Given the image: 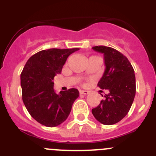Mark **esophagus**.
Returning a JSON list of instances; mask_svg holds the SVG:
<instances>
[{
	"instance_id": "obj_1",
	"label": "esophagus",
	"mask_w": 156,
	"mask_h": 156,
	"mask_svg": "<svg viewBox=\"0 0 156 156\" xmlns=\"http://www.w3.org/2000/svg\"><path fill=\"white\" fill-rule=\"evenodd\" d=\"M80 94H84V95H87L89 94V91H87V90H80Z\"/></svg>"
}]
</instances>
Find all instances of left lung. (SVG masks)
<instances>
[{
    "label": "left lung",
    "instance_id": "obj_1",
    "mask_svg": "<svg viewBox=\"0 0 156 156\" xmlns=\"http://www.w3.org/2000/svg\"><path fill=\"white\" fill-rule=\"evenodd\" d=\"M92 48L104 54L105 70L98 86L109 90L99 105L92 109V114L102 124H115L126 116L133 104L136 94L134 70L127 58L114 48Z\"/></svg>",
    "mask_w": 156,
    "mask_h": 156
}]
</instances>
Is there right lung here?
<instances>
[{"instance_id": "add662e5", "label": "right lung", "mask_w": 156, "mask_h": 156, "mask_svg": "<svg viewBox=\"0 0 156 156\" xmlns=\"http://www.w3.org/2000/svg\"><path fill=\"white\" fill-rule=\"evenodd\" d=\"M79 48L43 50L32 55L21 73L23 101L33 118L44 126H57L69 115L72 106L79 97L76 88L60 91L54 90V77L62 72L66 59Z\"/></svg>"}]
</instances>
